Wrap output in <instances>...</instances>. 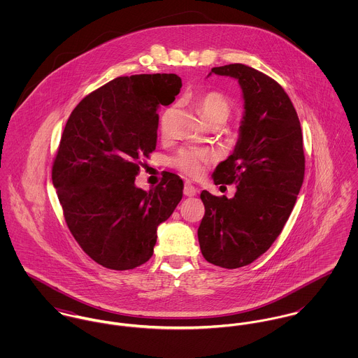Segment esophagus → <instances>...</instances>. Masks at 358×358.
Listing matches in <instances>:
<instances>
[{
	"label": "esophagus",
	"mask_w": 358,
	"mask_h": 358,
	"mask_svg": "<svg viewBox=\"0 0 358 358\" xmlns=\"http://www.w3.org/2000/svg\"><path fill=\"white\" fill-rule=\"evenodd\" d=\"M183 194H185V196H187V197H194V196L197 194V189H196L192 183H185Z\"/></svg>",
	"instance_id": "34e87169"
}]
</instances>
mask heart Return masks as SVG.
Here are the masks:
<instances>
[{
  "instance_id": "obj_1",
  "label": "heart",
  "mask_w": 358,
  "mask_h": 358,
  "mask_svg": "<svg viewBox=\"0 0 358 358\" xmlns=\"http://www.w3.org/2000/svg\"><path fill=\"white\" fill-rule=\"evenodd\" d=\"M197 106L201 110L205 120L210 124L213 121H223L229 118L231 113L230 101L219 92H206L200 96ZM173 117V108H168L159 118V129L166 134ZM215 155L209 150L203 149H183L172 158V164L187 178L197 179L204 173L205 168L212 162Z\"/></svg>"
}]
</instances>
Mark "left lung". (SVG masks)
<instances>
[{
    "label": "left lung",
    "instance_id": "8db88e82",
    "mask_svg": "<svg viewBox=\"0 0 358 358\" xmlns=\"http://www.w3.org/2000/svg\"><path fill=\"white\" fill-rule=\"evenodd\" d=\"M233 77L244 98L236 149L215 172V185H236L233 199L203 190L199 243L205 259L224 268L252 263L282 231L305 178L303 136L282 87L255 69L234 63L209 76Z\"/></svg>",
    "mask_w": 358,
    "mask_h": 358
}]
</instances>
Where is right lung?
Listing matches in <instances>:
<instances>
[{
  "instance_id": "1",
  "label": "right lung",
  "mask_w": 358,
  "mask_h": 358,
  "mask_svg": "<svg viewBox=\"0 0 358 358\" xmlns=\"http://www.w3.org/2000/svg\"><path fill=\"white\" fill-rule=\"evenodd\" d=\"M176 74L118 77L71 111L52 166L69 230L103 267L131 270L153 255L157 227L183 196L166 172L150 192L135 186L142 158L155 150L159 106L180 92Z\"/></svg>"
}]
</instances>
